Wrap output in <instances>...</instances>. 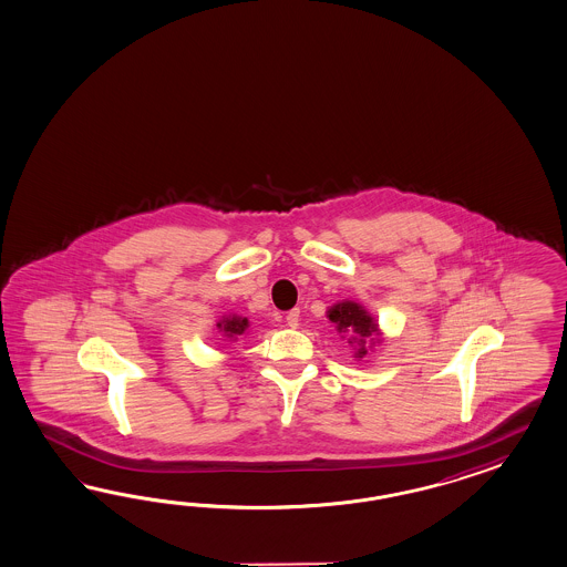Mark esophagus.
I'll return each instance as SVG.
<instances>
[{"mask_svg":"<svg viewBox=\"0 0 567 567\" xmlns=\"http://www.w3.org/2000/svg\"><path fill=\"white\" fill-rule=\"evenodd\" d=\"M287 326H291V328L299 326V309H291V311L287 313Z\"/></svg>","mask_w":567,"mask_h":567,"instance_id":"34e87169","label":"esophagus"}]
</instances>
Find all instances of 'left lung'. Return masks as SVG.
Returning a JSON list of instances; mask_svg holds the SVG:
<instances>
[{"label": "left lung", "instance_id": "1", "mask_svg": "<svg viewBox=\"0 0 567 567\" xmlns=\"http://www.w3.org/2000/svg\"><path fill=\"white\" fill-rule=\"evenodd\" d=\"M328 320L337 326L340 338H347L354 351V359L361 361L373 351L375 344L382 342V330L378 320L369 313L365 307L357 301H338L326 311Z\"/></svg>", "mask_w": 567, "mask_h": 567}]
</instances>
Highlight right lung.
Returning a JSON list of instances; mask_svg holds the SVG:
<instances>
[{
  "label": "right lung",
  "mask_w": 567,
  "mask_h": 567,
  "mask_svg": "<svg viewBox=\"0 0 567 567\" xmlns=\"http://www.w3.org/2000/svg\"><path fill=\"white\" fill-rule=\"evenodd\" d=\"M247 328H249V320L244 318V316H237V313L223 316L216 322V330L220 332V337H223V340H227V342H235V340L245 337Z\"/></svg>",
  "instance_id": "add662e5"
}]
</instances>
